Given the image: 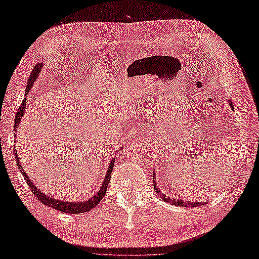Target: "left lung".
I'll return each mask as SVG.
<instances>
[{
    "instance_id": "left-lung-1",
    "label": "left lung",
    "mask_w": 259,
    "mask_h": 259,
    "mask_svg": "<svg viewBox=\"0 0 259 259\" xmlns=\"http://www.w3.org/2000/svg\"><path fill=\"white\" fill-rule=\"evenodd\" d=\"M228 104H229V108L231 109H234V105H233V102L229 100L228 101ZM152 179H154V189L156 191V193L160 196L161 199H163L164 202L166 203H169L171 205H175V206H180V207H197V206H200V205H204L203 203L200 202H195V200H193V202H191V200H189V202H185L184 199H178L176 197H169L168 195H164L163 193L161 192L160 189L158 188V186H156V175H155V169H154V174H152Z\"/></svg>"
}]
</instances>
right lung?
Returning <instances> with one entry per match:
<instances>
[{
	"mask_svg": "<svg viewBox=\"0 0 259 259\" xmlns=\"http://www.w3.org/2000/svg\"><path fill=\"white\" fill-rule=\"evenodd\" d=\"M41 67H42V63L41 64H37L34 69L30 75V78H28V82H27V85H26V91H25V95L24 96H27L28 95V92L31 91L32 86L34 84V82L37 80V76L38 74L40 73V70H41ZM25 107H26V98L23 99L20 108H19L17 114H16V117H15V124H14V130H15V137L17 136V129H18V126L20 124V121L23 117V114H24V111H25ZM17 138V137H16ZM122 148V147H121ZM15 152H16V149H14ZM15 159L17 161V166L18 168H20V171L21 174L23 175L25 181L27 183V186L28 188L31 189V191L33 192V194L39 199V202H41L44 205L48 206V207H51L55 210H57V211H62V212H65V213H70V214H78V213H84V212H88L90 211V210H92L93 208H95L96 206H97L100 202L102 197L105 195V193H107V188L109 186V183H110V179H111V174H112V169L114 167V162H115V158H113L111 160V163L109 164V167H108V170H107V175H105V178L103 180V183L100 187V190L98 191L97 193H96L95 195L91 196L90 198L83 200V202H75V203H71V202H67V200H59V199H54L50 196L46 195L44 192H41L40 189H38L34 184L31 183V179L28 178V175L25 173V170L23 169L20 161H19V158H18V154H15Z\"/></svg>",
	"mask_w": 259,
	"mask_h": 259,
	"instance_id": "add662e5",
	"label": "right lung"
}]
</instances>
